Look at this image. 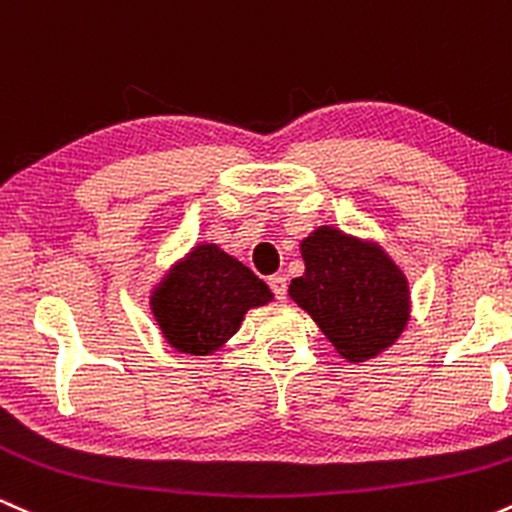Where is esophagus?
Here are the masks:
<instances>
[{
    "instance_id": "1",
    "label": "esophagus",
    "mask_w": 512,
    "mask_h": 512,
    "mask_svg": "<svg viewBox=\"0 0 512 512\" xmlns=\"http://www.w3.org/2000/svg\"><path fill=\"white\" fill-rule=\"evenodd\" d=\"M269 286H272L274 296L279 298V301H284V298H286V289H289V284H286V276H281V274L269 276Z\"/></svg>"
}]
</instances>
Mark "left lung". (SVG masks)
Instances as JSON below:
<instances>
[{"instance_id":"1","label":"left lung","mask_w":512,"mask_h":512,"mask_svg":"<svg viewBox=\"0 0 512 512\" xmlns=\"http://www.w3.org/2000/svg\"><path fill=\"white\" fill-rule=\"evenodd\" d=\"M301 257L305 272L291 281L289 296L339 356L366 363L402 337L411 317L409 279L378 240L317 226L301 240Z\"/></svg>"}]
</instances>
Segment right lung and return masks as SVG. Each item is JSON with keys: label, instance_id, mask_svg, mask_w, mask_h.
<instances>
[{"label": "right lung", "instance_id": "obj_1", "mask_svg": "<svg viewBox=\"0 0 512 512\" xmlns=\"http://www.w3.org/2000/svg\"><path fill=\"white\" fill-rule=\"evenodd\" d=\"M272 301V289L250 267L202 240L163 272L149 308L170 349L214 356L240 330L248 310Z\"/></svg>", "mask_w": 512, "mask_h": 512}]
</instances>
